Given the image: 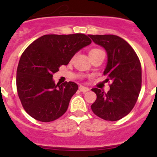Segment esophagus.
<instances>
[{
  "label": "esophagus",
  "mask_w": 157,
  "mask_h": 157,
  "mask_svg": "<svg viewBox=\"0 0 157 157\" xmlns=\"http://www.w3.org/2000/svg\"><path fill=\"white\" fill-rule=\"evenodd\" d=\"M79 89H80V90L81 92H83V93H86V92H87L90 90V89L88 87H86V86H82V85H80V86H79Z\"/></svg>",
  "instance_id": "34e87169"
}]
</instances>
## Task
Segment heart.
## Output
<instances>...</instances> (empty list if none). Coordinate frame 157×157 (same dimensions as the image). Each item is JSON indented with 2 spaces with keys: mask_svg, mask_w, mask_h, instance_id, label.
I'll use <instances>...</instances> for the list:
<instances>
[{
  "mask_svg": "<svg viewBox=\"0 0 157 157\" xmlns=\"http://www.w3.org/2000/svg\"><path fill=\"white\" fill-rule=\"evenodd\" d=\"M98 51H99V49H92V50L90 52V53H93V52H98ZM90 53H89V54H90Z\"/></svg>",
  "mask_w": 157,
  "mask_h": 157,
  "instance_id": "obj_1",
  "label": "heart"
}]
</instances>
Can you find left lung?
<instances>
[{"mask_svg":"<svg viewBox=\"0 0 157 157\" xmlns=\"http://www.w3.org/2000/svg\"><path fill=\"white\" fill-rule=\"evenodd\" d=\"M96 45L105 48L107 64L103 74L112 80L105 93L93 88L96 100L92 104L95 115L106 121H115L126 116L134 108L141 88V65L132 47L115 35H89Z\"/></svg>","mask_w":157,"mask_h":157,"instance_id":"8db88e82","label":"left lung"}]
</instances>
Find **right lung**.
I'll return each instance as SVG.
<instances>
[{"label":"right lung","instance_id":"1","mask_svg":"<svg viewBox=\"0 0 157 157\" xmlns=\"http://www.w3.org/2000/svg\"><path fill=\"white\" fill-rule=\"evenodd\" d=\"M90 43V38L81 33L45 35L24 51L17 67V89L30 116L49 122L65 113L78 85L71 81L55 84L53 74Z\"/></svg>","mask_w":157,"mask_h":157}]
</instances>
